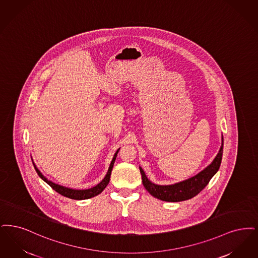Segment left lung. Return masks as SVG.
<instances>
[{
	"mask_svg": "<svg viewBox=\"0 0 258 258\" xmlns=\"http://www.w3.org/2000/svg\"><path fill=\"white\" fill-rule=\"evenodd\" d=\"M223 151L224 138L222 137V146L219 150V153L209 166H207L201 172L189 179L184 180L172 185H157L152 183L146 177L144 169L140 167L143 184L151 196L164 202H178L190 200L196 197L199 192H201L217 173L221 166Z\"/></svg>",
	"mask_w": 258,
	"mask_h": 258,
	"instance_id": "8db88e82",
	"label": "left lung"
}]
</instances>
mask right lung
Returning a JSON list of instances; mask_svg holds the SVG:
<instances>
[{
    "label": "right lung",
    "mask_w": 258,
    "mask_h": 258,
    "mask_svg": "<svg viewBox=\"0 0 258 258\" xmlns=\"http://www.w3.org/2000/svg\"><path fill=\"white\" fill-rule=\"evenodd\" d=\"M118 150H119V148L116 150L115 154L113 155L112 162H111V165H110V167H109L108 172H107L106 176L104 177V179L102 180L100 183L97 184L96 186H94V187H92V188H90V189H87V190H75V189H70V188H68V187H63V186H60V185H58V184H56V183H54V182L47 179L44 175L40 172V170L36 168V166L34 165V162H33V164H34V168H35V170H36L38 176H39L41 179L43 180V181H45L53 190H56V192L60 194V195L63 196V197H67L68 199H72V200H78V201H81V200H88V199L93 198V197H95V196L101 194L102 190H104V189L107 187V185L109 184L110 177H111V173H112V167H113V164H114L116 155H117V153H118Z\"/></svg>",
    "instance_id": "obj_1"
}]
</instances>
